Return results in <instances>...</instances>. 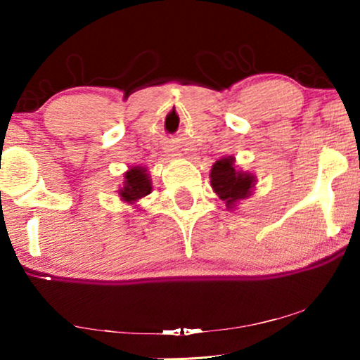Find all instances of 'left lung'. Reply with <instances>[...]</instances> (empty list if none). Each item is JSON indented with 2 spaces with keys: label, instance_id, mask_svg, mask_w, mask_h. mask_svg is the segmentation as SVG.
<instances>
[{
  "label": "left lung",
  "instance_id": "8db88e82",
  "mask_svg": "<svg viewBox=\"0 0 360 360\" xmlns=\"http://www.w3.org/2000/svg\"><path fill=\"white\" fill-rule=\"evenodd\" d=\"M213 191L224 201L226 210H234L240 200L249 198L255 188V175L243 172L236 165V157L228 155L216 160L210 172Z\"/></svg>",
  "mask_w": 360,
  "mask_h": 360
}]
</instances>
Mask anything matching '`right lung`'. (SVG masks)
Returning a JSON list of instances; mask_svg holds the SVG:
<instances>
[{"label":"right lung","instance_id":"obj_1","mask_svg":"<svg viewBox=\"0 0 360 360\" xmlns=\"http://www.w3.org/2000/svg\"><path fill=\"white\" fill-rule=\"evenodd\" d=\"M152 191V181H150V174L147 172L146 167L136 165L131 167L129 170L124 172V180H122V186L117 190V195H120L121 201L124 203L134 205L141 198H144Z\"/></svg>","mask_w":360,"mask_h":360}]
</instances>
